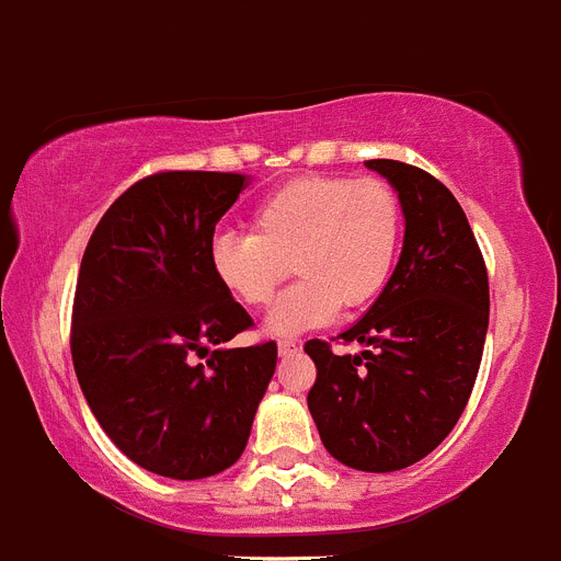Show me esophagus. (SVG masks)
I'll return each mask as SVG.
<instances>
[{
	"instance_id": "esophagus-1",
	"label": "esophagus",
	"mask_w": 561,
	"mask_h": 561,
	"mask_svg": "<svg viewBox=\"0 0 561 561\" xmlns=\"http://www.w3.org/2000/svg\"><path fill=\"white\" fill-rule=\"evenodd\" d=\"M277 351H280V356L295 354V351H297V342H291V340H280V342H277Z\"/></svg>"
}]
</instances>
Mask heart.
Here are the masks:
<instances>
[{
	"label": "heart",
	"instance_id": "heart-1",
	"mask_svg": "<svg viewBox=\"0 0 561 561\" xmlns=\"http://www.w3.org/2000/svg\"><path fill=\"white\" fill-rule=\"evenodd\" d=\"M401 241V205L385 180L304 176L252 213V232H219L210 266L244 306H266L291 270L300 277L264 320L270 336L320 329L340 306L359 309L381 295Z\"/></svg>",
	"mask_w": 561,
	"mask_h": 561
}]
</instances>
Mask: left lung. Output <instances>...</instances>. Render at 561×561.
<instances>
[{"label": "left lung", "mask_w": 561, "mask_h": 561, "mask_svg": "<svg viewBox=\"0 0 561 561\" xmlns=\"http://www.w3.org/2000/svg\"><path fill=\"white\" fill-rule=\"evenodd\" d=\"M399 193L404 247L388 286L334 354L309 340L317 379L309 410L323 447L359 472H396L453 433L472 396L489 329V275L447 185L396 160H368Z\"/></svg>", "instance_id": "1"}]
</instances>
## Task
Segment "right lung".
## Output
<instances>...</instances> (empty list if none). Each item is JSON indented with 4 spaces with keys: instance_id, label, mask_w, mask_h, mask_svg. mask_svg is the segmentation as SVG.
<instances>
[{
    "instance_id": "add662e5",
    "label": "right lung",
    "mask_w": 561,
    "mask_h": 561,
    "mask_svg": "<svg viewBox=\"0 0 561 561\" xmlns=\"http://www.w3.org/2000/svg\"><path fill=\"white\" fill-rule=\"evenodd\" d=\"M244 187V173H151L103 213L83 252L69 336L78 385L114 447L162 478L236 463L275 374V342L225 345L252 317L210 266L216 225Z\"/></svg>"
}]
</instances>
